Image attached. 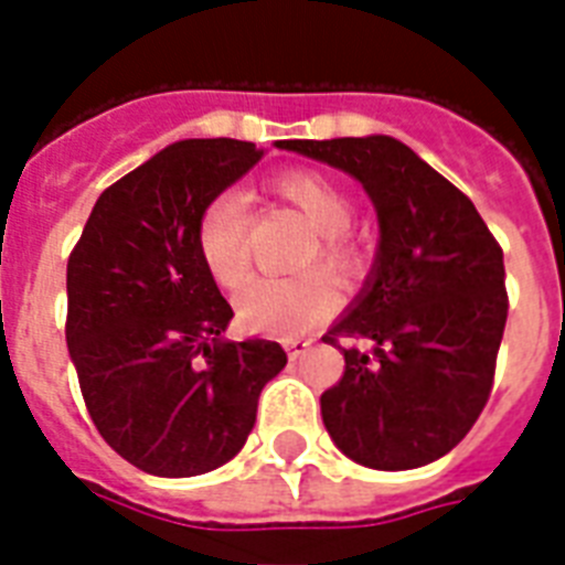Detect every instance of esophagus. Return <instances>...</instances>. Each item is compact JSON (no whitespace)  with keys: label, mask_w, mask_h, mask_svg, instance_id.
Returning a JSON list of instances; mask_svg holds the SVG:
<instances>
[{"label":"esophagus","mask_w":565,"mask_h":565,"mask_svg":"<svg viewBox=\"0 0 565 565\" xmlns=\"http://www.w3.org/2000/svg\"><path fill=\"white\" fill-rule=\"evenodd\" d=\"M284 349H287V358H290V361H299L301 354L310 349V343H305V340H287Z\"/></svg>","instance_id":"esophagus-1"}]
</instances>
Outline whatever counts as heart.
<instances>
[{
    "mask_svg": "<svg viewBox=\"0 0 565 565\" xmlns=\"http://www.w3.org/2000/svg\"><path fill=\"white\" fill-rule=\"evenodd\" d=\"M273 193L290 202L319 234V264L337 278H349L361 264L358 248L345 239V231L354 220L352 199L334 181L308 170L281 172L273 181ZM246 228V202L239 193H220L199 216V255L207 275L225 290L237 287L248 273ZM334 308V287L313 273L296 278H252L234 301L239 326L255 334L275 337L301 334L331 317Z\"/></svg>",
    "mask_w": 565,
    "mask_h": 565,
    "instance_id": "obj_1",
    "label": "heart"
}]
</instances>
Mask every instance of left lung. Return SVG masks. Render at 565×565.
<instances>
[{
	"mask_svg": "<svg viewBox=\"0 0 565 565\" xmlns=\"http://www.w3.org/2000/svg\"><path fill=\"white\" fill-rule=\"evenodd\" d=\"M352 175L377 213L372 269L322 340L366 337L370 352L340 349L345 372L326 390L322 422L354 463L402 472L448 455L490 398L508 322L504 255L460 190L386 135L281 140Z\"/></svg>",
	"mask_w": 565,
	"mask_h": 565,
	"instance_id": "obj_1",
	"label": "left lung"
}]
</instances>
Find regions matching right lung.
<instances>
[{"label":"right lung","mask_w":565,"mask_h":565,"mask_svg":"<svg viewBox=\"0 0 565 565\" xmlns=\"http://www.w3.org/2000/svg\"><path fill=\"white\" fill-rule=\"evenodd\" d=\"M246 140H179L96 199L66 264V349L93 425L158 478L220 469L287 366L273 340H225L234 310L199 255L207 204L260 161Z\"/></svg>","instance_id":"right-lung-1"}]
</instances>
